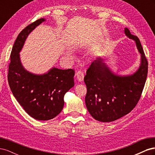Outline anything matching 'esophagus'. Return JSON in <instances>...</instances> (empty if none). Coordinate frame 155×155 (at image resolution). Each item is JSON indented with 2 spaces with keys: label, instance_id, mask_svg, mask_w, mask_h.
Returning a JSON list of instances; mask_svg holds the SVG:
<instances>
[{
  "label": "esophagus",
  "instance_id": "esophagus-1",
  "mask_svg": "<svg viewBox=\"0 0 155 155\" xmlns=\"http://www.w3.org/2000/svg\"><path fill=\"white\" fill-rule=\"evenodd\" d=\"M76 76L77 77V79L79 81H82L84 78V73L81 70H79L76 72Z\"/></svg>",
  "mask_w": 155,
  "mask_h": 155
}]
</instances>
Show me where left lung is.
Listing matches in <instances>:
<instances>
[{"label": "left lung", "mask_w": 155, "mask_h": 155, "mask_svg": "<svg viewBox=\"0 0 155 155\" xmlns=\"http://www.w3.org/2000/svg\"><path fill=\"white\" fill-rule=\"evenodd\" d=\"M124 31L135 41L141 54V64L137 71L131 76H118L99 58L91 63L84 78L87 109L94 118L102 122H110L129 113L140 100L147 79L148 63L138 37L127 28Z\"/></svg>", "instance_id": "left-lung-1"}]
</instances>
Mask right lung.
Returning <instances> with one entry per match:
<instances>
[{"mask_svg": "<svg viewBox=\"0 0 155 155\" xmlns=\"http://www.w3.org/2000/svg\"><path fill=\"white\" fill-rule=\"evenodd\" d=\"M35 21L17 36L10 55L8 80L13 96L32 118L48 120L58 116L64 106V96L74 87V70L51 68L43 75L33 74L23 68L19 52L30 33L45 21Z\"/></svg>", "mask_w": 155, "mask_h": 155, "instance_id": "add662e5", "label": "right lung"}]
</instances>
